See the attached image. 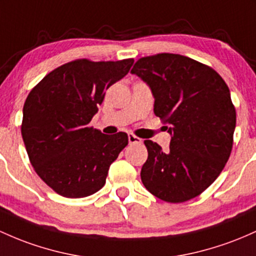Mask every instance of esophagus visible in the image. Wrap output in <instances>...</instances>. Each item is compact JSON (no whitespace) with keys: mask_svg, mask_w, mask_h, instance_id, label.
<instances>
[{"mask_svg":"<svg viewBox=\"0 0 256 256\" xmlns=\"http://www.w3.org/2000/svg\"><path fill=\"white\" fill-rule=\"evenodd\" d=\"M128 142H130V144H140V143H142V140L140 138V137L134 136V134H128Z\"/></svg>","mask_w":256,"mask_h":256,"instance_id":"obj_1","label":"esophagus"}]
</instances>
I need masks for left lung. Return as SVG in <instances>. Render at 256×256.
Listing matches in <instances>:
<instances>
[{"mask_svg": "<svg viewBox=\"0 0 256 256\" xmlns=\"http://www.w3.org/2000/svg\"><path fill=\"white\" fill-rule=\"evenodd\" d=\"M131 72L148 84L154 114L170 125L168 152L144 141L143 184L168 203L190 200L218 178L231 154L236 109L228 86L212 68L174 53L140 58Z\"/></svg>", "mask_w": 256, "mask_h": 256, "instance_id": "obj_1", "label": "left lung"}]
</instances>
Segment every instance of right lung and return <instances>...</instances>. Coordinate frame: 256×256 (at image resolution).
Listing matches in <instances>:
<instances>
[{
	"instance_id": "right-lung-1",
	"label": "right lung",
	"mask_w": 256,
	"mask_h": 256,
	"mask_svg": "<svg viewBox=\"0 0 256 256\" xmlns=\"http://www.w3.org/2000/svg\"><path fill=\"white\" fill-rule=\"evenodd\" d=\"M134 60H76L48 72L28 94L22 136L34 170L66 198H84L106 184L109 166L128 146L125 132L104 134L88 126L106 91Z\"/></svg>"
}]
</instances>
